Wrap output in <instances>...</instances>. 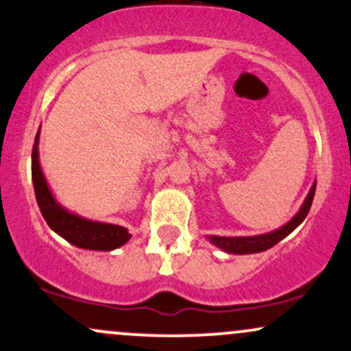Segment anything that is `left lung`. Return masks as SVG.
I'll list each match as a JSON object with an SVG mask.
<instances>
[{
	"label": "left lung",
	"instance_id": "8db88e82",
	"mask_svg": "<svg viewBox=\"0 0 351 351\" xmlns=\"http://www.w3.org/2000/svg\"><path fill=\"white\" fill-rule=\"evenodd\" d=\"M317 188V180L313 181L312 188H310L307 198L304 199L299 211L293 215L291 221L280 226L279 229H274L271 232H265V234H257V236H208V241L211 244H215L216 247H219L221 251L228 254H256L263 252L271 249L272 245L280 243L284 237H287L297 226H300L304 223V219L307 217L310 206H312L313 195H315Z\"/></svg>",
	"mask_w": 351,
	"mask_h": 351
}]
</instances>
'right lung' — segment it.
I'll return each mask as SVG.
<instances>
[{"label": "right lung", "mask_w": 351, "mask_h": 351, "mask_svg": "<svg viewBox=\"0 0 351 351\" xmlns=\"http://www.w3.org/2000/svg\"><path fill=\"white\" fill-rule=\"evenodd\" d=\"M39 134H41V127H39L34 140L31 170H33V184L38 206L52 231L64 237L67 243L77 245L80 249H88V251H114L128 243L132 234H128L127 228L87 219V217L66 209L56 199L43 173L41 163H39Z\"/></svg>", "instance_id": "right-lung-1"}]
</instances>
